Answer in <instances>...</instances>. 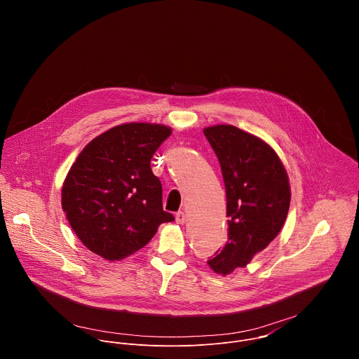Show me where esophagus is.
Returning a JSON list of instances; mask_svg holds the SVG:
<instances>
[{"label":"esophagus","mask_w":359,"mask_h":359,"mask_svg":"<svg viewBox=\"0 0 359 359\" xmlns=\"http://www.w3.org/2000/svg\"><path fill=\"white\" fill-rule=\"evenodd\" d=\"M175 222H177L178 224H184V223L187 222V215H185L182 210L177 212V213H175Z\"/></svg>","instance_id":"34e87169"}]
</instances>
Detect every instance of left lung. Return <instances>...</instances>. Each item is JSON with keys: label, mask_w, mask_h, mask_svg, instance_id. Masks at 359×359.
<instances>
[{"label": "left lung", "mask_w": 359, "mask_h": 359, "mask_svg": "<svg viewBox=\"0 0 359 359\" xmlns=\"http://www.w3.org/2000/svg\"><path fill=\"white\" fill-rule=\"evenodd\" d=\"M220 163L227 199V243L208 259L222 275L244 268L282 230L290 203L286 170L275 150L231 125L203 129Z\"/></svg>", "instance_id": "left-lung-1"}]
</instances>
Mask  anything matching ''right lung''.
<instances>
[{
  "mask_svg": "<svg viewBox=\"0 0 359 359\" xmlns=\"http://www.w3.org/2000/svg\"><path fill=\"white\" fill-rule=\"evenodd\" d=\"M171 128L125 123L91 140L72 165L62 206L67 220L94 254L123 259L143 248L158 226L174 216L163 209V188L150 161Z\"/></svg>",
  "mask_w": 359,
  "mask_h": 359,
  "instance_id": "1",
  "label": "right lung"
}]
</instances>
